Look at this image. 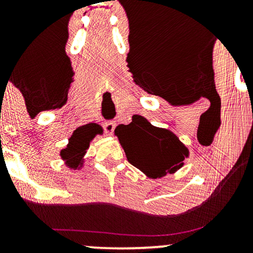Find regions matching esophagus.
Instances as JSON below:
<instances>
[{
  "label": "esophagus",
  "instance_id": "esophagus-1",
  "mask_svg": "<svg viewBox=\"0 0 253 253\" xmlns=\"http://www.w3.org/2000/svg\"><path fill=\"white\" fill-rule=\"evenodd\" d=\"M103 127H104V130H106L107 135H112L113 132H114L115 124L113 123V121H107V123H104Z\"/></svg>",
  "mask_w": 253,
  "mask_h": 253
}]
</instances>
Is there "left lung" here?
<instances>
[{
    "instance_id": "obj_1",
    "label": "left lung",
    "mask_w": 253,
    "mask_h": 253,
    "mask_svg": "<svg viewBox=\"0 0 253 253\" xmlns=\"http://www.w3.org/2000/svg\"><path fill=\"white\" fill-rule=\"evenodd\" d=\"M127 161L150 178H161L175 173L189 157V150L178 136L167 128L151 125L140 115L132 123L115 128Z\"/></svg>"
}]
</instances>
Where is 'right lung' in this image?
I'll list each match as a JSON object with an SVG mask.
<instances>
[{"label": "right lung", "mask_w": 253, "mask_h": 253, "mask_svg": "<svg viewBox=\"0 0 253 253\" xmlns=\"http://www.w3.org/2000/svg\"><path fill=\"white\" fill-rule=\"evenodd\" d=\"M100 134L95 125H84L74 130L69 139V144L65 149L60 150V157L65 165L72 170L82 169L84 165V156L90 146V141L95 135Z\"/></svg>", "instance_id": "1"}]
</instances>
